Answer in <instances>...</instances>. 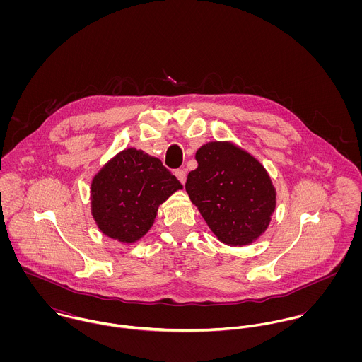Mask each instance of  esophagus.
<instances>
[{"mask_svg": "<svg viewBox=\"0 0 362 362\" xmlns=\"http://www.w3.org/2000/svg\"><path fill=\"white\" fill-rule=\"evenodd\" d=\"M175 177L180 180L181 184H185V181H187V171L184 168H180V170L175 171Z\"/></svg>", "mask_w": 362, "mask_h": 362, "instance_id": "34e87169", "label": "esophagus"}]
</instances>
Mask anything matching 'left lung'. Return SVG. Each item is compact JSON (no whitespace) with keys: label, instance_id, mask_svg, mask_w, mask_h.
<instances>
[{"label":"left lung","instance_id":"obj_1","mask_svg":"<svg viewBox=\"0 0 362 362\" xmlns=\"http://www.w3.org/2000/svg\"><path fill=\"white\" fill-rule=\"evenodd\" d=\"M188 174L191 202L218 241L244 247L266 231L276 209V189L258 160L231 142H207Z\"/></svg>","mask_w":362,"mask_h":362}]
</instances>
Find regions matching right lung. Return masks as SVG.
I'll use <instances>...</instances> for the list:
<instances>
[{"mask_svg": "<svg viewBox=\"0 0 362 362\" xmlns=\"http://www.w3.org/2000/svg\"><path fill=\"white\" fill-rule=\"evenodd\" d=\"M178 189L181 182L158 158L128 148L93 177L92 216L104 235L132 244L151 230L158 206Z\"/></svg>", "mask_w": 362, "mask_h": 362, "instance_id": "right-lung-1", "label": "right lung"}]
</instances>
